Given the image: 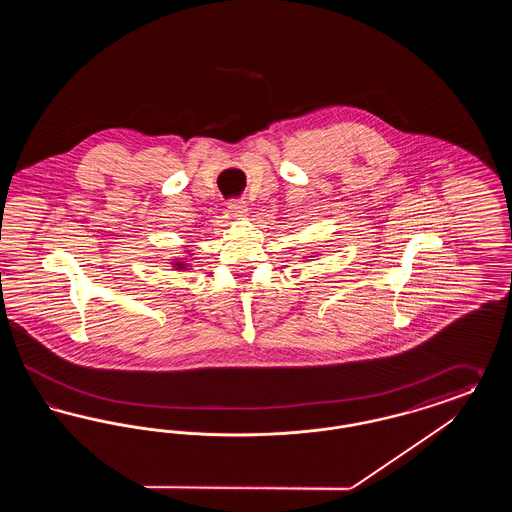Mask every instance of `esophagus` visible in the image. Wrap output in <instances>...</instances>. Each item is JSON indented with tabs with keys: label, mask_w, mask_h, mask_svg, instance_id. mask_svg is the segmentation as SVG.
Instances as JSON below:
<instances>
[{
	"label": "esophagus",
	"mask_w": 512,
	"mask_h": 512,
	"mask_svg": "<svg viewBox=\"0 0 512 512\" xmlns=\"http://www.w3.org/2000/svg\"><path fill=\"white\" fill-rule=\"evenodd\" d=\"M228 213H230L234 219H242L245 213H247V205H245V201H240V199H232V201H228Z\"/></svg>",
	"instance_id": "1"
}]
</instances>
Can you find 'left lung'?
<instances>
[{
    "mask_svg": "<svg viewBox=\"0 0 512 512\" xmlns=\"http://www.w3.org/2000/svg\"><path fill=\"white\" fill-rule=\"evenodd\" d=\"M309 257H315V255H309ZM309 257H305V259H309Z\"/></svg>",
    "mask_w": 512,
    "mask_h": 512,
    "instance_id": "obj_1",
    "label": "left lung"
}]
</instances>
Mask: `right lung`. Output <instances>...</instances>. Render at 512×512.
Wrapping results in <instances>:
<instances>
[{"label":"right lung","instance_id":"obj_1","mask_svg":"<svg viewBox=\"0 0 512 512\" xmlns=\"http://www.w3.org/2000/svg\"><path fill=\"white\" fill-rule=\"evenodd\" d=\"M188 255H192V253H188ZM171 265L176 267V270H188V263L184 259H174Z\"/></svg>","mask_w":512,"mask_h":512}]
</instances>
